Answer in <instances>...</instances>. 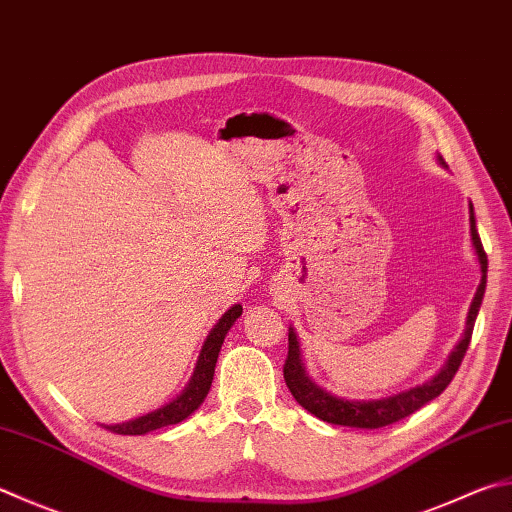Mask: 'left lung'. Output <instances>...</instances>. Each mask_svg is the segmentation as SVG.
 I'll list each match as a JSON object with an SVG mask.
<instances>
[{
    "label": "left lung",
    "instance_id": "left-lung-1",
    "mask_svg": "<svg viewBox=\"0 0 512 512\" xmlns=\"http://www.w3.org/2000/svg\"><path fill=\"white\" fill-rule=\"evenodd\" d=\"M437 160L441 167H448L441 156H437ZM468 211H470V240H472V247H475V254H477L479 267H481V281H479V287L475 292V298H472V303H470L464 336H461V341L455 345V350L450 352L446 365H443V368L435 376H432L430 381L392 394V397L343 399V397H336V394H332V392L323 390L321 385H316L312 381V376L307 374V368L303 363L298 336L294 332V327H289V339H287L289 352H287L283 374H285V383H287L289 392H292V397L301 403L307 412H312L314 417L323 419L327 423H334V426L372 430V428L390 426V423H397L401 419L410 417L412 412H417L432 399H437L439 394L448 388V383L452 381V376L457 374L459 365L466 356V350L470 345V336H472V327H475L479 307H481V298H484V292H486L488 258H486V252H484V247H481V240L477 234L475 209H472V202L468 205Z\"/></svg>",
    "mask_w": 512,
    "mask_h": 512
}]
</instances>
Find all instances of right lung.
<instances>
[{
	"mask_svg": "<svg viewBox=\"0 0 512 512\" xmlns=\"http://www.w3.org/2000/svg\"><path fill=\"white\" fill-rule=\"evenodd\" d=\"M243 314V305H234L218 318V323L211 327L209 336L205 339V345H202L200 356L196 361L194 374L187 383V388L182 390L176 399L165 403V406L142 414V417H136L131 421H122V423H111V426H102L106 430L115 432V435H147V432L167 428V426H176V423L185 421L189 414H194L205 397L209 394L211 381H214V370H216V361H218V352L223 347V341L227 332L231 330V325L236 323V318Z\"/></svg>",
	"mask_w": 512,
	"mask_h": 512,
	"instance_id": "add662e5",
	"label": "right lung"
}]
</instances>
